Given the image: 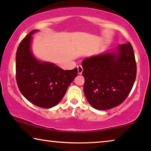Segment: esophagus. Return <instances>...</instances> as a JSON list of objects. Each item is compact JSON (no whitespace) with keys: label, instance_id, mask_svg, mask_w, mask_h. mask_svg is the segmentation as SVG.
<instances>
[{"label":"esophagus","instance_id":"1","mask_svg":"<svg viewBox=\"0 0 151 151\" xmlns=\"http://www.w3.org/2000/svg\"><path fill=\"white\" fill-rule=\"evenodd\" d=\"M78 74H82V71H83V69H82V67L81 65H78Z\"/></svg>","mask_w":151,"mask_h":151}]
</instances>
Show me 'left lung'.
<instances>
[{"instance_id":"1","label":"left lung","mask_w":151,"mask_h":151,"mask_svg":"<svg viewBox=\"0 0 151 151\" xmlns=\"http://www.w3.org/2000/svg\"><path fill=\"white\" fill-rule=\"evenodd\" d=\"M82 65L84 95L94 109L114 108L129 96L137 74L135 54L129 42L113 51L86 58Z\"/></svg>"}]
</instances>
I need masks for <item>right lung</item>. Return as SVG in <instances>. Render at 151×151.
Segmentation results:
<instances>
[{"mask_svg":"<svg viewBox=\"0 0 151 151\" xmlns=\"http://www.w3.org/2000/svg\"><path fill=\"white\" fill-rule=\"evenodd\" d=\"M34 29L20 42L16 51V77L20 91L27 100L41 108L55 106L78 76V69L63 70L36 58L31 50Z\"/></svg>","mask_w":151,"mask_h":151,"instance_id":"right-lung-1","label":"right lung"}]
</instances>
